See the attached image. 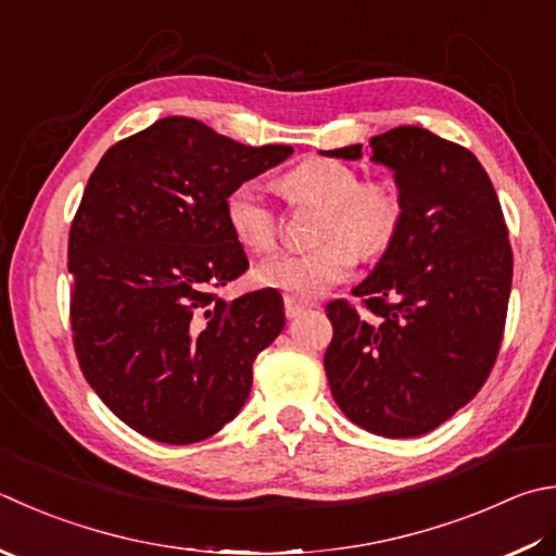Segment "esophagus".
Listing matches in <instances>:
<instances>
[{"label": "esophagus", "instance_id": "esophagus-1", "mask_svg": "<svg viewBox=\"0 0 556 556\" xmlns=\"http://www.w3.org/2000/svg\"><path fill=\"white\" fill-rule=\"evenodd\" d=\"M282 305H286V317H288V319L300 317V314L309 307L307 302H302V300H298V298H290V295L282 298Z\"/></svg>", "mask_w": 556, "mask_h": 556}]
</instances>
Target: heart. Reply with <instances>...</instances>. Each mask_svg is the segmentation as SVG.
Listing matches in <instances>:
<instances>
[{"label": "heart", "instance_id": "obj_1", "mask_svg": "<svg viewBox=\"0 0 556 556\" xmlns=\"http://www.w3.org/2000/svg\"><path fill=\"white\" fill-rule=\"evenodd\" d=\"M292 203L321 205L317 239L307 251H282L256 268L258 282L288 292L290 298L314 300L345 280L358 251L377 256L392 244L402 225L404 203L400 188L387 179H363L351 164L312 156L282 179ZM225 219L235 239L254 254L278 244L280 215L258 179L239 181L225 198Z\"/></svg>", "mask_w": 556, "mask_h": 556}]
</instances>
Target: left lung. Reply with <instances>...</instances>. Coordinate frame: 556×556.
Listing matches in <instances>:
<instances>
[{"mask_svg":"<svg viewBox=\"0 0 556 556\" xmlns=\"http://www.w3.org/2000/svg\"><path fill=\"white\" fill-rule=\"evenodd\" d=\"M404 215L372 274L333 300L324 370L355 426L424 435L475 400L504 341L513 251L498 195L477 156L416 125L370 140ZM363 144L321 152L361 160Z\"/></svg>","mask_w":556,"mask_h":556,"instance_id":"left-lung-1","label":"left lung"}]
</instances>
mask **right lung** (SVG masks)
Segmentation results:
<instances>
[{
    "label": "right lung",
    "mask_w": 556,
    "mask_h": 556,
    "mask_svg": "<svg viewBox=\"0 0 556 556\" xmlns=\"http://www.w3.org/2000/svg\"><path fill=\"white\" fill-rule=\"evenodd\" d=\"M290 154L169 115L115 142L89 176L67 247L72 341L91 390L132 431L198 443L244 406L286 312L274 288L217 295L249 268L225 198Z\"/></svg>",
    "instance_id": "add662e5"
}]
</instances>
